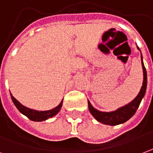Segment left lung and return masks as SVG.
<instances>
[{
    "mask_svg": "<svg viewBox=\"0 0 153 153\" xmlns=\"http://www.w3.org/2000/svg\"><path fill=\"white\" fill-rule=\"evenodd\" d=\"M138 51H140L139 47H137ZM141 52V51H140ZM141 60H142V67H143V85L141 87V89L139 91L138 94L136 96L134 99H133L126 104L125 106L119 107L118 109L112 111H101L94 108L93 105L90 103L88 100V109L90 113L93 115L94 118L96 119L97 121H99L102 124L107 125H117L125 123L129 119L131 118L133 115H134L136 111L140 105L141 101L143 98L146 89H147V84H148V78H147V71L145 69L143 60V56L141 53Z\"/></svg>",
    "mask_w": 153,
    "mask_h": 153,
    "instance_id": "1",
    "label": "left lung"
}]
</instances>
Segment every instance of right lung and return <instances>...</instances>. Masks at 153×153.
<instances>
[{"label": "right lung", "instance_id": "add662e5", "mask_svg": "<svg viewBox=\"0 0 153 153\" xmlns=\"http://www.w3.org/2000/svg\"><path fill=\"white\" fill-rule=\"evenodd\" d=\"M10 97H11V99L15 104V106L17 107V109L19 111V112L22 113L23 115H25V116H27L29 120H31L33 121H44L47 119L53 117L58 114V112L60 111L61 107H62V104H63V99H62L60 104L53 109L48 110V111H38V110L28 108L27 106L22 105L18 100L13 97L11 93H10Z\"/></svg>", "mask_w": 153, "mask_h": 153}]
</instances>
